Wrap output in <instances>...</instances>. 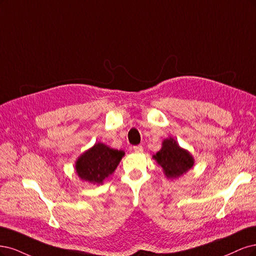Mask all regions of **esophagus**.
Returning a JSON list of instances; mask_svg holds the SVG:
<instances>
[{
  "instance_id": "obj_1",
  "label": "esophagus",
  "mask_w": 256,
  "mask_h": 256,
  "mask_svg": "<svg viewBox=\"0 0 256 256\" xmlns=\"http://www.w3.org/2000/svg\"><path fill=\"white\" fill-rule=\"evenodd\" d=\"M133 150H134L135 152H137V153H140V152L144 151V148H142V144H138V146H133Z\"/></svg>"
}]
</instances>
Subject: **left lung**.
Returning <instances> with one entry per match:
<instances>
[{"instance_id":"left-lung-1","label":"left lung","mask_w":256,"mask_h":256,"mask_svg":"<svg viewBox=\"0 0 256 256\" xmlns=\"http://www.w3.org/2000/svg\"><path fill=\"white\" fill-rule=\"evenodd\" d=\"M164 169L168 178H176L192 167L194 158L186 150L182 149L174 139L164 140L162 148L154 155Z\"/></svg>"}]
</instances>
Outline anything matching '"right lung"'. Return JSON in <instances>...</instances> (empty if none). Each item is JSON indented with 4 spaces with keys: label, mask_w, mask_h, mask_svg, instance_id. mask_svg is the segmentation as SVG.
<instances>
[{
    "label": "right lung",
    "mask_w": 256,
    "mask_h": 256,
    "mask_svg": "<svg viewBox=\"0 0 256 256\" xmlns=\"http://www.w3.org/2000/svg\"><path fill=\"white\" fill-rule=\"evenodd\" d=\"M123 155V151L110 149L98 142L78 160L76 172L82 180L92 184H102L105 178L117 168Z\"/></svg>",
    "instance_id": "add662e5"
}]
</instances>
